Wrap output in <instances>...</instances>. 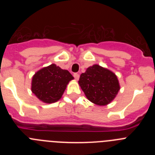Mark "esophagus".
<instances>
[{
	"mask_svg": "<svg viewBox=\"0 0 155 155\" xmlns=\"http://www.w3.org/2000/svg\"><path fill=\"white\" fill-rule=\"evenodd\" d=\"M74 78L76 79V80H78L79 78H80V75H79V74L78 73H74Z\"/></svg>",
	"mask_w": 155,
	"mask_h": 155,
	"instance_id": "esophagus-1",
	"label": "esophagus"
}]
</instances>
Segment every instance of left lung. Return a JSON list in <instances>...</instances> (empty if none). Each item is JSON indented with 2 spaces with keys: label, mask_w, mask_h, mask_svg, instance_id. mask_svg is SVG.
Here are the masks:
<instances>
[{
  "label": "left lung",
  "mask_w": 155,
  "mask_h": 155,
  "mask_svg": "<svg viewBox=\"0 0 155 155\" xmlns=\"http://www.w3.org/2000/svg\"><path fill=\"white\" fill-rule=\"evenodd\" d=\"M78 84L87 99L98 105H106L113 102L120 89L117 76L98 64L87 68L81 74Z\"/></svg>",
  "instance_id": "8db88e82"
}]
</instances>
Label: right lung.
<instances>
[{
  "mask_svg": "<svg viewBox=\"0 0 155 155\" xmlns=\"http://www.w3.org/2000/svg\"><path fill=\"white\" fill-rule=\"evenodd\" d=\"M74 79L68 70L52 64L35 72L31 90L41 102L51 104L61 99L67 85Z\"/></svg>",
  "mask_w": 155,
  "mask_h": 155,
  "instance_id": "obj_1",
  "label": "right lung"
}]
</instances>
